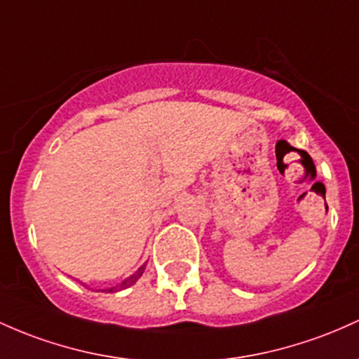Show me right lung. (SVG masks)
I'll return each instance as SVG.
<instances>
[{
  "label": "right lung",
  "instance_id": "add662e5",
  "mask_svg": "<svg viewBox=\"0 0 359 359\" xmlns=\"http://www.w3.org/2000/svg\"><path fill=\"white\" fill-rule=\"evenodd\" d=\"M144 267H147V266H141L140 269H137L136 273L133 274V276H129V278L126 279V281L122 283V285L117 286V288H110L109 291H119V290H126V288H129V286H133V285H135V283L137 281V278H141V274L144 273Z\"/></svg>",
  "mask_w": 359,
  "mask_h": 359
}]
</instances>
